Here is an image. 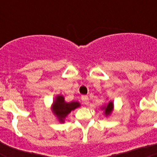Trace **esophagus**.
Instances as JSON below:
<instances>
[{"mask_svg":"<svg viewBox=\"0 0 157 157\" xmlns=\"http://www.w3.org/2000/svg\"><path fill=\"white\" fill-rule=\"evenodd\" d=\"M81 99L83 101V103L86 105H88L89 103H90V99H89V97L86 95H83L81 97Z\"/></svg>","mask_w":157,"mask_h":157,"instance_id":"esophagus-1","label":"esophagus"}]
</instances>
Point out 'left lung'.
Wrapping results in <instances>:
<instances>
[{"mask_svg": "<svg viewBox=\"0 0 157 157\" xmlns=\"http://www.w3.org/2000/svg\"><path fill=\"white\" fill-rule=\"evenodd\" d=\"M101 110H103V113H104L105 117H109L113 112V110H114V103H113L112 101H109L107 104L103 105V107H101Z\"/></svg>", "mask_w": 157, "mask_h": 157, "instance_id": "obj_1", "label": "left lung"}]
</instances>
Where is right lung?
<instances>
[{"instance_id":"1","label":"right lung","mask_w":157,"mask_h":157,"mask_svg":"<svg viewBox=\"0 0 157 157\" xmlns=\"http://www.w3.org/2000/svg\"><path fill=\"white\" fill-rule=\"evenodd\" d=\"M81 107V103L77 101H71V102H66L63 95L59 94L55 96L53 105L51 106V111L54 115L56 117L57 120L60 123H64L66 117L69 115L71 111Z\"/></svg>"}]
</instances>
